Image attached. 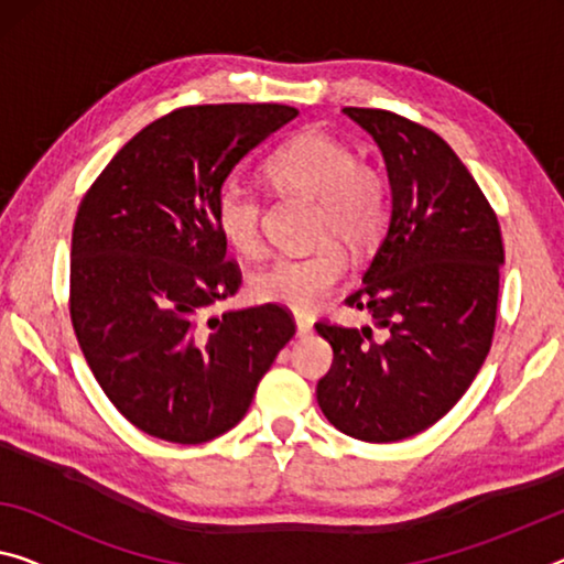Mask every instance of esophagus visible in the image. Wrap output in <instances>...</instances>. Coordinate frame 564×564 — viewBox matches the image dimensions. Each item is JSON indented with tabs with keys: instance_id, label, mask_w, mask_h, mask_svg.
<instances>
[{
	"instance_id": "esophagus-1",
	"label": "esophagus",
	"mask_w": 564,
	"mask_h": 564,
	"mask_svg": "<svg viewBox=\"0 0 564 564\" xmlns=\"http://www.w3.org/2000/svg\"><path fill=\"white\" fill-rule=\"evenodd\" d=\"M294 323H297V335L300 337L312 335V323H310L307 317H297V319H294Z\"/></svg>"
}]
</instances>
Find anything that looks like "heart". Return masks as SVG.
Masks as SVG:
<instances>
[{
    "label": "heart",
    "instance_id": "b5f03b06",
    "mask_svg": "<svg viewBox=\"0 0 564 564\" xmlns=\"http://www.w3.org/2000/svg\"><path fill=\"white\" fill-rule=\"evenodd\" d=\"M264 178L276 194L317 204L315 237L325 241L305 257H276L249 280L257 302L292 312L317 310L345 274L343 241L366 254L383 239L391 202L388 181L378 169L358 161L348 143L323 131H302L264 161ZM216 227L241 257L262 252V204L241 186H224L216 198Z\"/></svg>",
    "mask_w": 564,
    "mask_h": 564
}]
</instances>
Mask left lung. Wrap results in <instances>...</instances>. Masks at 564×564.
I'll list each match as a JSON object with an SVG mask.
<instances>
[{"instance_id":"8db88e82","label":"left lung","mask_w":564,"mask_h":564,"mask_svg":"<svg viewBox=\"0 0 564 564\" xmlns=\"http://www.w3.org/2000/svg\"><path fill=\"white\" fill-rule=\"evenodd\" d=\"M383 153L391 221L348 305L370 327L317 323L333 366L317 403L337 431L388 444L454 409L487 360L505 264L497 214L444 138L376 108H343Z\"/></svg>"}]
</instances>
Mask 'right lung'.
<instances>
[{"label":"right lung","instance_id":"obj_1","mask_svg":"<svg viewBox=\"0 0 564 564\" xmlns=\"http://www.w3.org/2000/svg\"><path fill=\"white\" fill-rule=\"evenodd\" d=\"M297 118L276 102L188 106L135 133L80 202L70 317L110 403L153 438L204 444L245 419L294 335L280 305L206 315L231 297L216 198L231 169Z\"/></svg>","mask_w":564,"mask_h":564}]
</instances>
